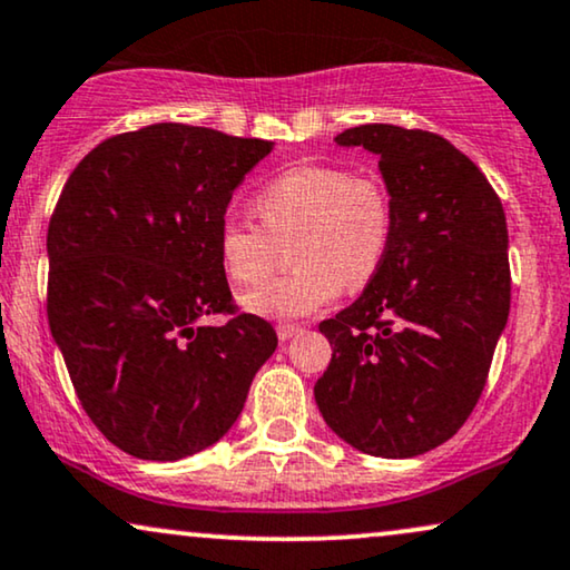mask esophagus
I'll return each mask as SVG.
<instances>
[{
    "label": "esophagus",
    "mask_w": 570,
    "mask_h": 570,
    "mask_svg": "<svg viewBox=\"0 0 570 570\" xmlns=\"http://www.w3.org/2000/svg\"><path fill=\"white\" fill-rule=\"evenodd\" d=\"M297 331H299V326H294V323H278V326H276V334H278L281 342L292 338L294 334H297Z\"/></svg>",
    "instance_id": "1"
}]
</instances>
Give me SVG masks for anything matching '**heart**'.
<instances>
[{"label":"heart","mask_w":570,"mask_h":570,"mask_svg":"<svg viewBox=\"0 0 570 570\" xmlns=\"http://www.w3.org/2000/svg\"><path fill=\"white\" fill-rule=\"evenodd\" d=\"M261 223L226 215L218 228L228 278L255 286L276 265L278 242H292V263L249 292L244 307L263 318H305L338 297L342 286L363 289L379 276L394 236V202L376 173L305 163L278 173L257 194Z\"/></svg>","instance_id":"heart-1"}]
</instances>
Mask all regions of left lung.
I'll return each instance as SVG.
<instances>
[{"instance_id":"8db88e82","label":"left lung","mask_w":570,"mask_h":570,"mask_svg":"<svg viewBox=\"0 0 570 570\" xmlns=\"http://www.w3.org/2000/svg\"><path fill=\"white\" fill-rule=\"evenodd\" d=\"M379 155L392 247L365 292L321 323L323 421L376 458L434 450L473 413L510 313L508 223L487 176L439 134L365 124L336 136Z\"/></svg>"}]
</instances>
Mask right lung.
<instances>
[{
    "label": "right lung",
    "mask_w": 570,
    "mask_h": 570,
    "mask_svg": "<svg viewBox=\"0 0 570 570\" xmlns=\"http://www.w3.org/2000/svg\"><path fill=\"white\" fill-rule=\"evenodd\" d=\"M273 144L153 124L91 149L47 232L49 328L86 415L139 460L218 442L278 336L239 313L218 252L236 186ZM226 314L223 327H207Z\"/></svg>",
    "instance_id": "right-lung-1"
}]
</instances>
